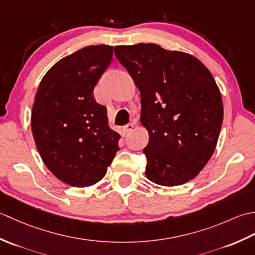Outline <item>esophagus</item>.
<instances>
[{
	"mask_svg": "<svg viewBox=\"0 0 255 255\" xmlns=\"http://www.w3.org/2000/svg\"><path fill=\"white\" fill-rule=\"evenodd\" d=\"M132 128H133L132 124H127L126 126L123 127V131H124V133H128L132 130Z\"/></svg>",
	"mask_w": 255,
	"mask_h": 255,
	"instance_id": "34e87169",
	"label": "esophagus"
}]
</instances>
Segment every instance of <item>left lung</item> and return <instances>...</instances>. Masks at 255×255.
<instances>
[{"instance_id":"1","label":"left lung","mask_w":255,"mask_h":255,"mask_svg":"<svg viewBox=\"0 0 255 255\" xmlns=\"http://www.w3.org/2000/svg\"><path fill=\"white\" fill-rule=\"evenodd\" d=\"M141 96L140 123L149 132L145 176L177 186L204 169L217 145L223 100L209 70L188 53L155 44L115 47Z\"/></svg>"}]
</instances>
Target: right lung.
Masks as SVG:
<instances>
[{
  "label": "right lung",
  "mask_w": 255,
  "mask_h": 255,
  "mask_svg": "<svg viewBox=\"0 0 255 255\" xmlns=\"http://www.w3.org/2000/svg\"><path fill=\"white\" fill-rule=\"evenodd\" d=\"M113 47L88 46L59 60L37 90L31 131L42 161L68 185L86 187L105 176L121 134L93 90L111 64Z\"/></svg>",
  "instance_id": "add662e5"
}]
</instances>
